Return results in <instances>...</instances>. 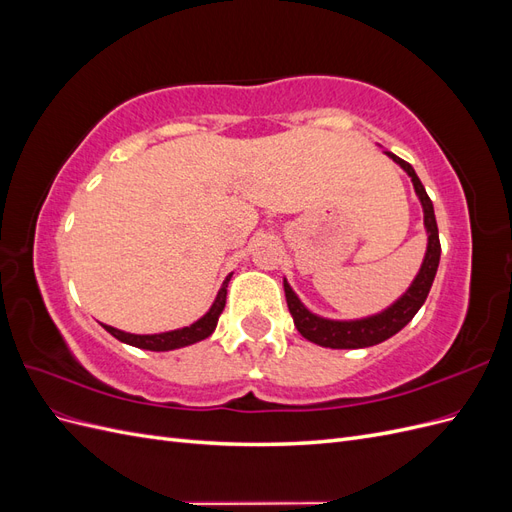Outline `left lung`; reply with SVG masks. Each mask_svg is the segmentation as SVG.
<instances>
[{
    "mask_svg": "<svg viewBox=\"0 0 512 512\" xmlns=\"http://www.w3.org/2000/svg\"><path fill=\"white\" fill-rule=\"evenodd\" d=\"M395 164H399L401 168L406 170L408 177L412 179L414 192L421 200L423 205V222H425V230H427V252L423 258V265L418 269L416 277L412 280V284L408 286V290L401 294V297L391 303L382 312L374 314V316H365V318H356V320H331V318H322L301 303V299L297 297L288 284V280L284 277V292H286V303L294 320V327L299 329V333L314 342L322 348H337V350H350V348H369L382 344L384 339L393 337L395 333H399L406 324L416 316L418 309L425 303L427 294L431 290L433 277L438 273V265H440V235H438V224H436V213H433V203L431 198L427 196L421 179L416 177L414 168L406 162L397 158L395 153L384 151Z\"/></svg>",
    "mask_w": 512,
    "mask_h": 512,
    "instance_id": "left-lung-1",
    "label": "left lung"
}]
</instances>
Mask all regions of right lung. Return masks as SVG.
<instances>
[{"instance_id":"1","label":"right lung","mask_w":512,"mask_h":512,"mask_svg":"<svg viewBox=\"0 0 512 512\" xmlns=\"http://www.w3.org/2000/svg\"><path fill=\"white\" fill-rule=\"evenodd\" d=\"M230 277H232V273L226 275V280H224L222 288L218 290V297H215L213 305L209 307V312L203 318H198L196 322H192L190 327L175 329V331H164V333H151V335L126 333V331H119L115 327H108V324H102V327L113 337H117L119 342L134 346V348H143V350L168 352V350L192 346V344L200 342V339L209 337L215 331V327H218V318L224 312V305H226V288H228Z\"/></svg>"}]
</instances>
